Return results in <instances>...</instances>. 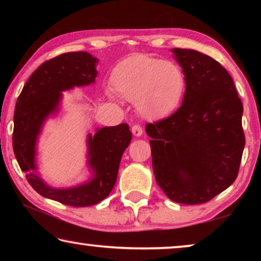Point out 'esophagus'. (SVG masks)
Returning <instances> with one entry per match:
<instances>
[{
    "label": "esophagus",
    "instance_id": "obj_1",
    "mask_svg": "<svg viewBox=\"0 0 261 261\" xmlns=\"http://www.w3.org/2000/svg\"><path fill=\"white\" fill-rule=\"evenodd\" d=\"M132 133H133L135 137H140L142 134V127L140 124H134V126L132 127Z\"/></svg>",
    "mask_w": 261,
    "mask_h": 261
}]
</instances>
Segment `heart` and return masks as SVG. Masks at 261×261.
Segmentation results:
<instances>
[{"instance_id": "b5f03b06", "label": "heart", "mask_w": 261, "mask_h": 261, "mask_svg": "<svg viewBox=\"0 0 261 261\" xmlns=\"http://www.w3.org/2000/svg\"><path fill=\"white\" fill-rule=\"evenodd\" d=\"M112 84L121 97L134 101L139 115L156 120L178 108L187 78L176 63L154 57L134 56L115 67Z\"/></svg>"}]
</instances>
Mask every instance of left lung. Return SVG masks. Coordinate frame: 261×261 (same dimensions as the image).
<instances>
[{
  "label": "left lung",
  "instance_id": "8db88e82",
  "mask_svg": "<svg viewBox=\"0 0 261 261\" xmlns=\"http://www.w3.org/2000/svg\"><path fill=\"white\" fill-rule=\"evenodd\" d=\"M172 52L187 89L176 112L146 124L153 172L171 201L201 204L237 179L245 147L244 107L219 62L195 49Z\"/></svg>",
  "mask_w": 261,
  "mask_h": 261
}]
</instances>
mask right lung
<instances>
[{
  "instance_id": "right-lung-1",
  "label": "right lung",
  "mask_w": 261,
  "mask_h": 261,
  "mask_svg": "<svg viewBox=\"0 0 261 261\" xmlns=\"http://www.w3.org/2000/svg\"><path fill=\"white\" fill-rule=\"evenodd\" d=\"M97 59L87 52H69L42 63L24 84L14 113L13 149L20 169L38 194L71 206H89L103 201L115 185L124 149L132 140L127 123L97 129L89 135V165L95 177L71 189H53L37 173L35 142L42 122L58 108L62 92L94 83Z\"/></svg>"
}]
</instances>
